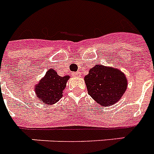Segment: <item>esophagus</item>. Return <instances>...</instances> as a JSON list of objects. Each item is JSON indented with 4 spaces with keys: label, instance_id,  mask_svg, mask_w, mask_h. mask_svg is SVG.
<instances>
[{
    "label": "esophagus",
    "instance_id": "1",
    "mask_svg": "<svg viewBox=\"0 0 154 154\" xmlns=\"http://www.w3.org/2000/svg\"><path fill=\"white\" fill-rule=\"evenodd\" d=\"M72 76H73V77H81V73L80 72H73V73H72Z\"/></svg>",
    "mask_w": 154,
    "mask_h": 154
}]
</instances>
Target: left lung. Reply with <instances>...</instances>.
I'll return each instance as SVG.
<instances>
[{
	"label": "left lung",
	"mask_w": 154,
	"mask_h": 154,
	"mask_svg": "<svg viewBox=\"0 0 154 154\" xmlns=\"http://www.w3.org/2000/svg\"><path fill=\"white\" fill-rule=\"evenodd\" d=\"M88 93L102 107L118 102L126 92L127 78L119 69L96 65L85 78Z\"/></svg>",
	"instance_id": "left-lung-1"
}]
</instances>
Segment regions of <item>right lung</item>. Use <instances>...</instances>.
<instances>
[{"label": "right lung", "mask_w": 154, "mask_h": 154, "mask_svg": "<svg viewBox=\"0 0 154 154\" xmlns=\"http://www.w3.org/2000/svg\"><path fill=\"white\" fill-rule=\"evenodd\" d=\"M69 76L61 77L54 69L47 71L45 76L35 85L36 97L45 104L53 105L63 96Z\"/></svg>", "instance_id": "1"}]
</instances>
